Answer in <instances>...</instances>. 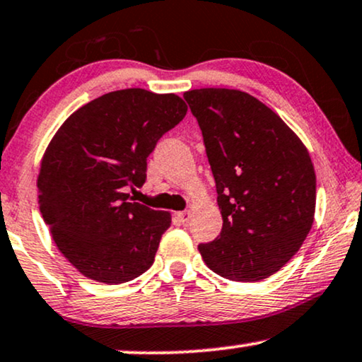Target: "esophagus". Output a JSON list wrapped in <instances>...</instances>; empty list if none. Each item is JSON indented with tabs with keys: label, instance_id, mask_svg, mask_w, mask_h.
Instances as JSON below:
<instances>
[{
	"label": "esophagus",
	"instance_id": "obj_1",
	"mask_svg": "<svg viewBox=\"0 0 362 362\" xmlns=\"http://www.w3.org/2000/svg\"><path fill=\"white\" fill-rule=\"evenodd\" d=\"M177 218H178V221H180L182 225H189V221H190V218H192V211H189V210L178 211Z\"/></svg>",
	"mask_w": 362,
	"mask_h": 362
}]
</instances>
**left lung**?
I'll return each mask as SVG.
<instances>
[{
    "mask_svg": "<svg viewBox=\"0 0 362 362\" xmlns=\"http://www.w3.org/2000/svg\"><path fill=\"white\" fill-rule=\"evenodd\" d=\"M184 99L200 125L223 226L199 245L211 272L259 281L301 248L316 206V173L300 137L243 90L205 88Z\"/></svg>",
    "mask_w": 362,
    "mask_h": 362,
    "instance_id": "8db88e82",
    "label": "left lung"
}]
</instances>
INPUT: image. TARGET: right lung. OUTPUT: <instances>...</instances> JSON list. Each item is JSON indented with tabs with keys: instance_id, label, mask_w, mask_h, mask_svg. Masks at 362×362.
Wrapping results in <instances>:
<instances>
[{
	"instance_id": "add662e5",
	"label": "right lung",
	"mask_w": 362,
	"mask_h": 362,
	"mask_svg": "<svg viewBox=\"0 0 362 362\" xmlns=\"http://www.w3.org/2000/svg\"><path fill=\"white\" fill-rule=\"evenodd\" d=\"M175 94L122 89L64 120L41 160L37 199L56 247L77 272L119 285L152 267L170 214L129 200L158 139L185 117Z\"/></svg>"
}]
</instances>
